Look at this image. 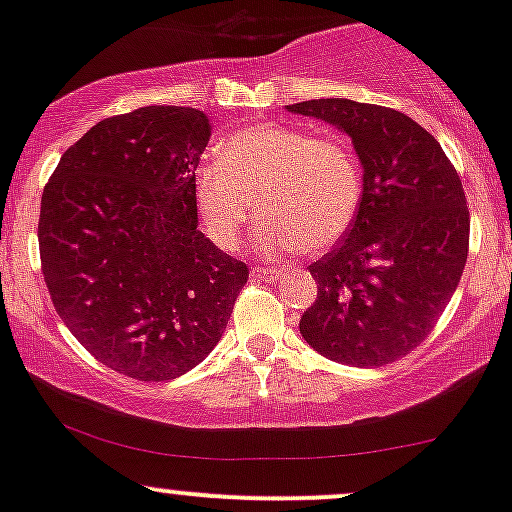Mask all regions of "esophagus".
<instances>
[{
	"instance_id": "obj_1",
	"label": "esophagus",
	"mask_w": 512,
	"mask_h": 512,
	"mask_svg": "<svg viewBox=\"0 0 512 512\" xmlns=\"http://www.w3.org/2000/svg\"><path fill=\"white\" fill-rule=\"evenodd\" d=\"M251 276L254 278H258V280H273V278H278L280 276V271L278 268H254V271H251Z\"/></svg>"
}]
</instances>
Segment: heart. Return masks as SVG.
Listing matches in <instances>:
<instances>
[{
    "label": "heart",
    "instance_id": "1",
    "mask_svg": "<svg viewBox=\"0 0 512 512\" xmlns=\"http://www.w3.org/2000/svg\"><path fill=\"white\" fill-rule=\"evenodd\" d=\"M364 197L356 153L339 136L285 124L234 131L192 175V200L207 239L224 251L239 244L258 212L266 254L324 251L349 232Z\"/></svg>",
    "mask_w": 512,
    "mask_h": 512
}]
</instances>
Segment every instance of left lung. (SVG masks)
<instances>
[{
	"mask_svg": "<svg viewBox=\"0 0 512 512\" xmlns=\"http://www.w3.org/2000/svg\"><path fill=\"white\" fill-rule=\"evenodd\" d=\"M351 136L364 168L359 214L310 266L317 300L300 334L337 364L383 366L427 339L469 256V207L456 168L427 129L390 107L342 97L290 104Z\"/></svg>",
	"mask_w": 512,
	"mask_h": 512,
	"instance_id": "left-lung-1",
	"label": "left lung"
}]
</instances>
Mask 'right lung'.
I'll return each instance as SVG.
<instances>
[{"mask_svg": "<svg viewBox=\"0 0 512 512\" xmlns=\"http://www.w3.org/2000/svg\"><path fill=\"white\" fill-rule=\"evenodd\" d=\"M210 134L200 109L139 107L92 126L43 188L53 307L97 361L136 381L200 364L249 280L197 229L192 175Z\"/></svg>", "mask_w": 512, "mask_h": 512, "instance_id": "right-lung-1", "label": "right lung"}]
</instances>
